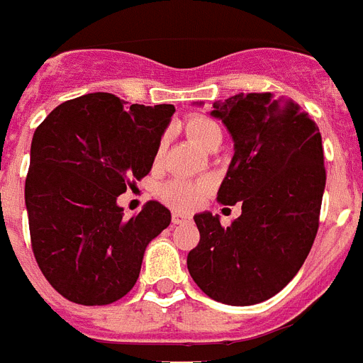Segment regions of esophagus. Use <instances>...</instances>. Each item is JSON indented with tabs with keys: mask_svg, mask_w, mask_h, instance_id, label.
<instances>
[{
	"mask_svg": "<svg viewBox=\"0 0 363 363\" xmlns=\"http://www.w3.org/2000/svg\"><path fill=\"white\" fill-rule=\"evenodd\" d=\"M189 218H191V217H189L187 213H182V211H172V223H174V224L187 223Z\"/></svg>",
	"mask_w": 363,
	"mask_h": 363,
	"instance_id": "esophagus-1",
	"label": "esophagus"
}]
</instances>
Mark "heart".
<instances>
[{"instance_id":"heart-1","label":"heart","mask_w":363,"mask_h":363,"mask_svg":"<svg viewBox=\"0 0 363 363\" xmlns=\"http://www.w3.org/2000/svg\"><path fill=\"white\" fill-rule=\"evenodd\" d=\"M187 133L202 148H206L209 140L218 137V135L223 137L220 125L211 121V118H208V116L189 118ZM203 191H206V184H193V182H187V179L176 178L167 182L161 187V196H163L164 202H169L170 206H176V208H193L194 203L203 196Z\"/></svg>"}]
</instances>
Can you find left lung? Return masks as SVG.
<instances>
[{"label": "left lung", "instance_id": "obj_1", "mask_svg": "<svg viewBox=\"0 0 363 363\" xmlns=\"http://www.w3.org/2000/svg\"><path fill=\"white\" fill-rule=\"evenodd\" d=\"M209 115L233 140L217 200L239 202L241 215L230 226L209 211L194 215L200 242L187 269L215 301L250 306L282 291L310 254L326 184L321 133L296 104L271 92L218 100Z\"/></svg>", "mask_w": 363, "mask_h": 363}]
</instances>
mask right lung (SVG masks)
<instances>
[{
    "label": "right lung",
    "mask_w": 363,
    "mask_h": 363,
    "mask_svg": "<svg viewBox=\"0 0 363 363\" xmlns=\"http://www.w3.org/2000/svg\"><path fill=\"white\" fill-rule=\"evenodd\" d=\"M174 111L92 92L55 107L33 135L26 179L33 252L68 301L101 306L122 298L148 242L170 224L163 203L150 200L124 218L116 199L152 170Z\"/></svg>",
    "instance_id": "add662e5"
}]
</instances>
